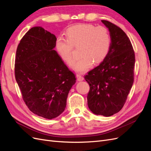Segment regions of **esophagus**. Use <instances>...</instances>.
I'll list each match as a JSON object with an SVG mask.
<instances>
[{
	"label": "esophagus",
	"mask_w": 151,
	"mask_h": 151,
	"mask_svg": "<svg viewBox=\"0 0 151 151\" xmlns=\"http://www.w3.org/2000/svg\"><path fill=\"white\" fill-rule=\"evenodd\" d=\"M76 77H77V79L78 81H83L84 80V77L83 76H81V74H77L76 75Z\"/></svg>",
	"instance_id": "34e87169"
}]
</instances>
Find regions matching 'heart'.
Returning a JSON list of instances; mask_svg holds the SVG:
<instances>
[{"label":"heart","mask_w":151,"mask_h":151,"mask_svg":"<svg viewBox=\"0 0 151 151\" xmlns=\"http://www.w3.org/2000/svg\"><path fill=\"white\" fill-rule=\"evenodd\" d=\"M65 38L59 37L56 50L62 60L68 64L74 61V48H79L81 57L72 65L74 70L84 72L106 58L111 47V38L109 30L104 26L79 24L67 28Z\"/></svg>","instance_id":"heart-1"}]
</instances>
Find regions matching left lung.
<instances>
[{
    "label": "left lung",
    "instance_id": "obj_1",
    "mask_svg": "<svg viewBox=\"0 0 151 151\" xmlns=\"http://www.w3.org/2000/svg\"><path fill=\"white\" fill-rule=\"evenodd\" d=\"M109 29V51L100 64L84 76L89 85L88 105L98 115L110 116L124 105L134 81L135 53L126 33L112 22L101 20Z\"/></svg>",
    "mask_w": 151,
    "mask_h": 151
}]
</instances>
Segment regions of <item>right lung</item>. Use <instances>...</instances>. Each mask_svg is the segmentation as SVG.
I'll list each match as a JSON object with an SVG mask.
<instances>
[{
	"instance_id": "add662e5",
	"label": "right lung",
	"mask_w": 151,
	"mask_h": 151,
	"mask_svg": "<svg viewBox=\"0 0 151 151\" xmlns=\"http://www.w3.org/2000/svg\"><path fill=\"white\" fill-rule=\"evenodd\" d=\"M57 38L42 27L24 35L16 50L14 74L22 99L31 111L47 119L59 116L76 83L74 73L53 48Z\"/></svg>"
}]
</instances>
